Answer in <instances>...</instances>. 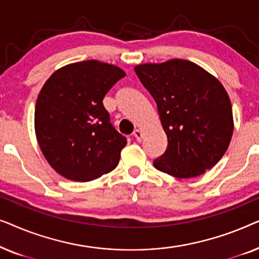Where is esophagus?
Returning a JSON list of instances; mask_svg holds the SVG:
<instances>
[{
  "mask_svg": "<svg viewBox=\"0 0 259 259\" xmlns=\"http://www.w3.org/2000/svg\"><path fill=\"white\" fill-rule=\"evenodd\" d=\"M133 137L136 138L137 141H141V139H143V132L140 130H134Z\"/></svg>",
  "mask_w": 259,
  "mask_h": 259,
  "instance_id": "34e87169",
  "label": "esophagus"
}]
</instances>
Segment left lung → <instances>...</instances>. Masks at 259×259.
Here are the masks:
<instances>
[{"instance_id":"obj_1","label":"left lung","mask_w":259,"mask_h":259,"mask_svg":"<svg viewBox=\"0 0 259 259\" xmlns=\"http://www.w3.org/2000/svg\"><path fill=\"white\" fill-rule=\"evenodd\" d=\"M157 104L167 136L154 167L176 178H194L213 167L233 133L231 101L213 75L196 63L173 59L134 67Z\"/></svg>"}]
</instances>
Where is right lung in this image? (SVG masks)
Masks as SVG:
<instances>
[{"mask_svg": "<svg viewBox=\"0 0 259 259\" xmlns=\"http://www.w3.org/2000/svg\"><path fill=\"white\" fill-rule=\"evenodd\" d=\"M126 74L87 60L60 68L46 81L35 106V133L49 165L74 182L113 171L127 140L109 121L105 95Z\"/></svg>", "mask_w": 259, "mask_h": 259, "instance_id": "obj_1", "label": "right lung"}]
</instances>
